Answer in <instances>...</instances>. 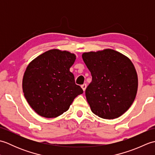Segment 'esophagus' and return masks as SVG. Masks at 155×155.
<instances>
[{"mask_svg":"<svg viewBox=\"0 0 155 155\" xmlns=\"http://www.w3.org/2000/svg\"><path fill=\"white\" fill-rule=\"evenodd\" d=\"M81 88H83V90L84 91H85V90H86V88H87V84H83V85H81Z\"/></svg>","mask_w":155,"mask_h":155,"instance_id":"obj_1","label":"esophagus"}]
</instances>
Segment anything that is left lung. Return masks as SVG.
Wrapping results in <instances>:
<instances>
[{"instance_id":"1","label":"left lung","mask_w":155,"mask_h":155,"mask_svg":"<svg viewBox=\"0 0 155 155\" xmlns=\"http://www.w3.org/2000/svg\"><path fill=\"white\" fill-rule=\"evenodd\" d=\"M83 61L92 75L85 91L92 112L104 119L120 117L132 105L138 89L133 62L113 49L84 52Z\"/></svg>"}]
</instances>
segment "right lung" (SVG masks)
<instances>
[{
	"mask_svg": "<svg viewBox=\"0 0 155 155\" xmlns=\"http://www.w3.org/2000/svg\"><path fill=\"white\" fill-rule=\"evenodd\" d=\"M76 55L51 49L33 59L23 75L22 91L28 104L40 116L56 118L67 111L74 98L83 93L70 68Z\"/></svg>",
	"mask_w": 155,
	"mask_h": 155,
	"instance_id": "add662e5",
	"label": "right lung"
}]
</instances>
